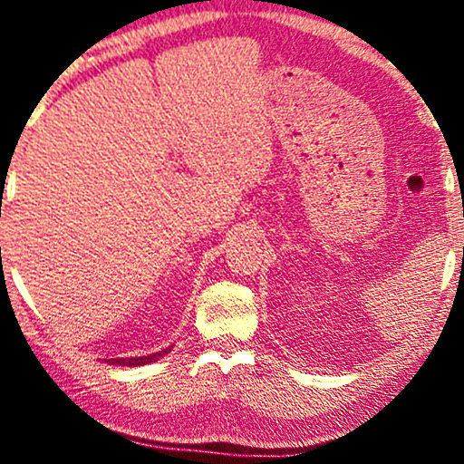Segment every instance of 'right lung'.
Returning a JSON list of instances; mask_svg holds the SVG:
<instances>
[{"label": "right lung", "mask_w": 464, "mask_h": 464, "mask_svg": "<svg viewBox=\"0 0 464 464\" xmlns=\"http://www.w3.org/2000/svg\"><path fill=\"white\" fill-rule=\"evenodd\" d=\"M169 349H163V351H157V353H150V355H141V358H115V360H106L109 364H120V366H141V364H150V362H157L161 355L168 353Z\"/></svg>", "instance_id": "1"}]
</instances>
